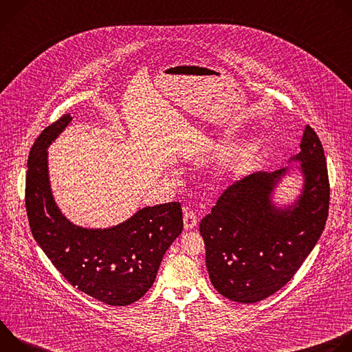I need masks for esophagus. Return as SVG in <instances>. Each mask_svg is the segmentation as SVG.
Wrapping results in <instances>:
<instances>
[{"label": "esophagus", "mask_w": 352, "mask_h": 352, "mask_svg": "<svg viewBox=\"0 0 352 352\" xmlns=\"http://www.w3.org/2000/svg\"><path fill=\"white\" fill-rule=\"evenodd\" d=\"M197 224V217L193 212H185L184 213V227L185 230H192Z\"/></svg>", "instance_id": "obj_1"}]
</instances>
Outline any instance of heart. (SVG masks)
<instances>
[{"label": "heart", "instance_id": "heart-1", "mask_svg": "<svg viewBox=\"0 0 352 352\" xmlns=\"http://www.w3.org/2000/svg\"><path fill=\"white\" fill-rule=\"evenodd\" d=\"M245 148H239V150H235V152H231L228 155H226L220 163H219V167L214 173L216 177H220V178H224V177H228L230 174H232L243 162L245 159Z\"/></svg>", "mask_w": 352, "mask_h": 352}]
</instances>
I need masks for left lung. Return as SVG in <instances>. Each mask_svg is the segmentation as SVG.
Returning <instances> with one entry per match:
<instances>
[{
    "instance_id": "obj_1",
    "label": "left lung",
    "mask_w": 352,
    "mask_h": 352,
    "mask_svg": "<svg viewBox=\"0 0 352 352\" xmlns=\"http://www.w3.org/2000/svg\"><path fill=\"white\" fill-rule=\"evenodd\" d=\"M299 148L287 167L252 174L230 186L200 223L210 281L235 302L255 304L284 287L324 230L327 166L323 146L309 125ZM294 172L301 177L300 188L291 201L281 203L278 190Z\"/></svg>"
}]
</instances>
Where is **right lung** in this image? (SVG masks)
I'll list each match as a JSON object with an SVG mask.
<instances>
[{"label": "right lung", "instance_id": "obj_1", "mask_svg": "<svg viewBox=\"0 0 352 352\" xmlns=\"http://www.w3.org/2000/svg\"><path fill=\"white\" fill-rule=\"evenodd\" d=\"M72 120L65 114L32 146L26 175L30 230L47 258L75 288L107 305L125 307L153 285L164 254L182 232V209L178 202L144 206L104 228L71 221L53 195L48 147Z\"/></svg>", "mask_w": 352, "mask_h": 352}]
</instances>
